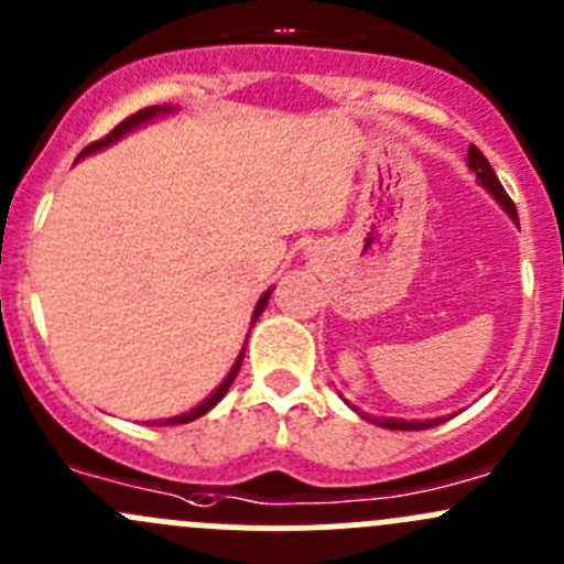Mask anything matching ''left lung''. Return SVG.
I'll return each instance as SVG.
<instances>
[{"label":"left lung","instance_id":"obj_1","mask_svg":"<svg viewBox=\"0 0 564 564\" xmlns=\"http://www.w3.org/2000/svg\"><path fill=\"white\" fill-rule=\"evenodd\" d=\"M466 166H469V172L477 176V185L480 187H486L488 193H491L494 196V202L499 204V207L505 209V213L510 215V220H516V224H519V213H516V204L510 202V196L508 193H505V187H502V182L497 180V174H494V169H491V163L486 161V158H482V152L477 150L475 144L469 147V155H466ZM349 403V401H346ZM351 406V403H349ZM355 409V406H351ZM357 414H360V417H366V420H371V423H377V425H382V429H392V431H425V429H434V425H440V423H445L447 417H431V420H403V417H368V414H362L360 409H355ZM453 417V414H451Z\"/></svg>","mask_w":564,"mask_h":564}]
</instances>
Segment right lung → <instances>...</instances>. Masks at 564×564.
I'll use <instances>...</instances> for the list:
<instances>
[{"instance_id": "obj_1", "label": "right lung", "mask_w": 564, "mask_h": 564, "mask_svg": "<svg viewBox=\"0 0 564 564\" xmlns=\"http://www.w3.org/2000/svg\"><path fill=\"white\" fill-rule=\"evenodd\" d=\"M166 113H176V108H174V106H169V104H163V106H150V108H141V111H135L133 117H128V119H124V122H119L117 128H113L111 133L106 135V139L95 141V144H89L87 150H82V155H78V161H82V158H87V155H95V152L106 150V147L117 144V141L122 139V135L133 133V130H135V128H141V124H150L152 119H161V117H166ZM270 294H272V289H267V292L261 294V297H259V303H256V308H253V316H250V329H253L256 318L261 316V311H264V308H267V303H270ZM246 344H248V340H246ZM242 357H246V346H242V351H240V355H237L235 366H231V371L226 373V379H224V382H220L218 388H215L213 392H209V395L204 398L202 403H196V406H193V409H187V412H182V414H174V417L152 420V425H182V423H191V420L202 417V414H207L209 409H213L215 403H218L220 398L226 395V392H229L231 382H235V379H237V373H240Z\"/></svg>"}]
</instances>
